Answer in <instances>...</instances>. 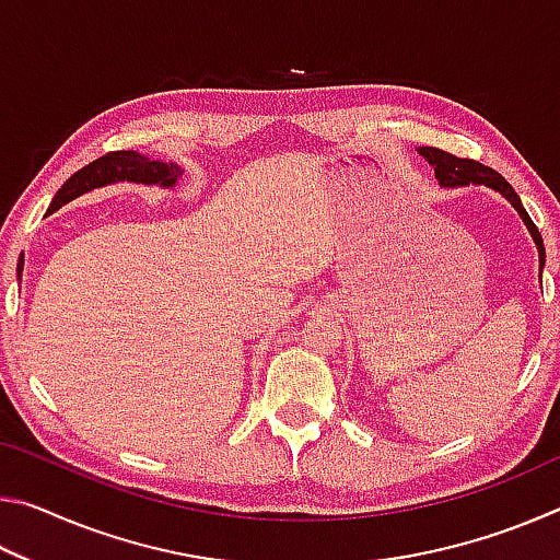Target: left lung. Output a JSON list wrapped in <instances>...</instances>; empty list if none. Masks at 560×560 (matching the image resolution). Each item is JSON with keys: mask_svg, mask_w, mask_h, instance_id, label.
<instances>
[{"mask_svg": "<svg viewBox=\"0 0 560 560\" xmlns=\"http://www.w3.org/2000/svg\"><path fill=\"white\" fill-rule=\"evenodd\" d=\"M420 155L428 160V163L434 167V175H438L440 185L444 187H457V185H469V183H477V185H487L491 189H497L506 197V200L516 207V212L521 214V220L526 222L530 236H534V242L538 246V267L544 269L546 264V249H544V240H541V232L536 230V224L530 222V217L526 214L524 205H521L518 195L514 192V187H511L504 177H501L497 170H491L487 165L477 163V160H469V158H459V155H452L447 150L442 148H430L424 145L420 148Z\"/></svg>", "mask_w": 560, "mask_h": 560, "instance_id": "1", "label": "left lung"}]
</instances>
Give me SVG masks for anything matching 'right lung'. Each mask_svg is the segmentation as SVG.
I'll use <instances>...</instances> for the list:
<instances>
[{
  "label": "right lung",
  "instance_id": "right-lung-1",
  "mask_svg": "<svg viewBox=\"0 0 560 560\" xmlns=\"http://www.w3.org/2000/svg\"><path fill=\"white\" fill-rule=\"evenodd\" d=\"M179 170L173 163H163V160H150L145 155L136 153V150H113V153L101 155L79 173H73L66 179L63 187L56 192L54 202L49 207V214L59 210L66 202L75 200V197L89 192L93 187H103L110 183H143V185H163L173 187L179 177Z\"/></svg>",
  "mask_w": 560,
  "mask_h": 560
}]
</instances>
